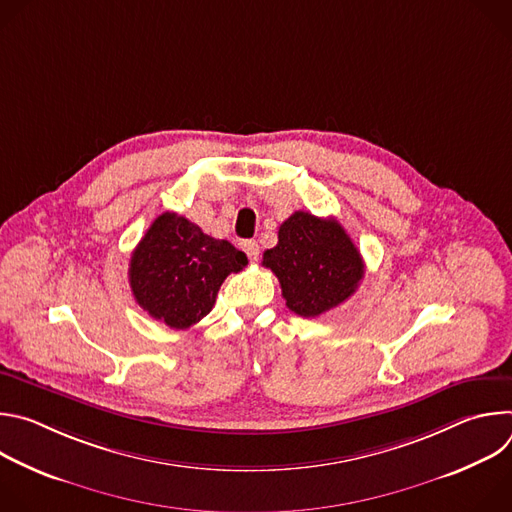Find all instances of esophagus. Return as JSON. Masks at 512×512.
Returning a JSON list of instances; mask_svg holds the SVG:
<instances>
[{
    "label": "esophagus",
    "mask_w": 512,
    "mask_h": 512,
    "mask_svg": "<svg viewBox=\"0 0 512 512\" xmlns=\"http://www.w3.org/2000/svg\"><path fill=\"white\" fill-rule=\"evenodd\" d=\"M241 249L247 253V257H249L251 261H257V259H259V245H257V241H253V239L243 241V243H241Z\"/></svg>",
    "instance_id": "34e87169"
}]
</instances>
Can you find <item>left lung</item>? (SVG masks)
I'll list each match as a JSON object with an SVG mask.
<instances>
[{
  "instance_id": "obj_1",
  "label": "left lung",
  "mask_w": 512,
  "mask_h": 512,
  "mask_svg": "<svg viewBox=\"0 0 512 512\" xmlns=\"http://www.w3.org/2000/svg\"><path fill=\"white\" fill-rule=\"evenodd\" d=\"M263 265L279 279L285 306L304 318L346 302L364 277L362 257L342 225L304 210L281 223Z\"/></svg>"
}]
</instances>
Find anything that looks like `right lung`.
Masks as SVG:
<instances>
[{"instance_id":"obj_1","label":"right lung","mask_w":512,"mask_h":512,"mask_svg":"<svg viewBox=\"0 0 512 512\" xmlns=\"http://www.w3.org/2000/svg\"><path fill=\"white\" fill-rule=\"evenodd\" d=\"M247 263V255L229 241L202 233L176 212H164L131 253L129 285L152 318L186 330L212 310L227 275Z\"/></svg>"}]
</instances>
